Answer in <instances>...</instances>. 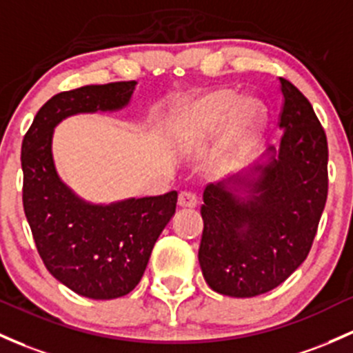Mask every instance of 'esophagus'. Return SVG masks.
Segmentation results:
<instances>
[{"mask_svg": "<svg viewBox=\"0 0 353 353\" xmlns=\"http://www.w3.org/2000/svg\"><path fill=\"white\" fill-rule=\"evenodd\" d=\"M177 204H179L181 208H188V209H192L197 206V197L194 192L191 191H184L179 194V199H177Z\"/></svg>", "mask_w": 353, "mask_h": 353, "instance_id": "esophagus-1", "label": "esophagus"}]
</instances>
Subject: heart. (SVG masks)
<instances>
[{
  "label": "heart",
  "mask_w": 353,
  "mask_h": 353,
  "mask_svg": "<svg viewBox=\"0 0 353 353\" xmlns=\"http://www.w3.org/2000/svg\"><path fill=\"white\" fill-rule=\"evenodd\" d=\"M268 119L261 100L239 99L233 88H216L174 110L170 137L181 149L212 141L226 127L223 154L228 161L243 157L254 145Z\"/></svg>",
  "instance_id": "b5f03b06"
}]
</instances>
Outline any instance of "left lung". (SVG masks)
<instances>
[{"mask_svg": "<svg viewBox=\"0 0 353 353\" xmlns=\"http://www.w3.org/2000/svg\"><path fill=\"white\" fill-rule=\"evenodd\" d=\"M280 147L204 189L199 265L214 292L251 298L305 261L328 192L327 135L307 97L280 77Z\"/></svg>", "mask_w": 353, "mask_h": 353, "instance_id": "1", "label": "left lung"}]
</instances>
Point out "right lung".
<instances>
[{"label":"right lung","instance_id":"add662e5","mask_svg":"<svg viewBox=\"0 0 353 353\" xmlns=\"http://www.w3.org/2000/svg\"><path fill=\"white\" fill-rule=\"evenodd\" d=\"M137 82L60 92L38 110L23 139V208L46 270L79 295L112 300L141 281L152 248L176 212L177 192L94 204L58 176L52 141L70 115L129 105Z\"/></svg>","mask_w":353,"mask_h":353}]
</instances>
